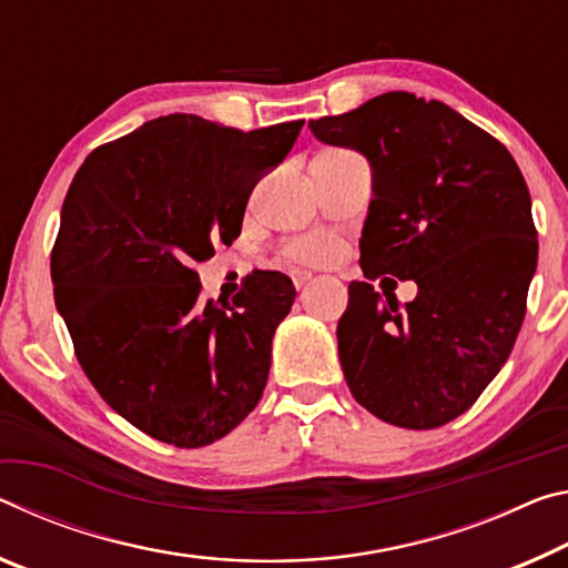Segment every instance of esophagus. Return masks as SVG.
<instances>
[{"instance_id": "34e87169", "label": "esophagus", "mask_w": 568, "mask_h": 568, "mask_svg": "<svg viewBox=\"0 0 568 568\" xmlns=\"http://www.w3.org/2000/svg\"><path fill=\"white\" fill-rule=\"evenodd\" d=\"M310 278H312V272H304V268H294V272H292V282H294L296 290H302V286L310 282Z\"/></svg>"}]
</instances>
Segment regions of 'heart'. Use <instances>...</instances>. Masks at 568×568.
Returning a JSON list of instances; mask_svg holds the SVG:
<instances>
[{
    "label": "heart",
    "instance_id": "1",
    "mask_svg": "<svg viewBox=\"0 0 568 568\" xmlns=\"http://www.w3.org/2000/svg\"><path fill=\"white\" fill-rule=\"evenodd\" d=\"M334 254H337V241L327 234L296 236L282 248V256L292 264H324Z\"/></svg>",
    "mask_w": 568,
    "mask_h": 568
}]
</instances>
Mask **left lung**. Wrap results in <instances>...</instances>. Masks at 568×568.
Masks as SVG:
<instances>
[{
  "instance_id": "1",
  "label": "left lung",
  "mask_w": 568,
  "mask_h": 568,
  "mask_svg": "<svg viewBox=\"0 0 568 568\" xmlns=\"http://www.w3.org/2000/svg\"><path fill=\"white\" fill-rule=\"evenodd\" d=\"M310 128L372 169L359 239L367 282L349 284L337 324L349 393L407 430L450 423L506 365L526 317L538 239L524 173L494 135L413 92ZM383 273L413 277L416 300L399 307L384 286L383 301L368 284Z\"/></svg>"
}]
</instances>
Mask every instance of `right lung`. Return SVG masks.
I'll use <instances>...</instances> for the list:
<instances>
[{
	"label": "right lung",
	"instance_id": "obj_1",
	"mask_svg": "<svg viewBox=\"0 0 568 568\" xmlns=\"http://www.w3.org/2000/svg\"><path fill=\"white\" fill-rule=\"evenodd\" d=\"M304 120L258 130L165 115L92 151L62 203L50 268L80 367L130 425L203 448L254 410L296 290L254 268L231 304L196 264L241 234L246 201Z\"/></svg>",
	"mask_w": 568,
	"mask_h": 568
}]
</instances>
